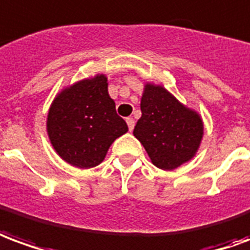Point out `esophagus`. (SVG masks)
Listing matches in <instances>:
<instances>
[{
	"label": "esophagus",
	"mask_w": 250,
	"mask_h": 250,
	"mask_svg": "<svg viewBox=\"0 0 250 250\" xmlns=\"http://www.w3.org/2000/svg\"><path fill=\"white\" fill-rule=\"evenodd\" d=\"M126 124H128L129 130L132 132V130H133V128H134V120H133V118L128 117V118H126Z\"/></svg>",
	"instance_id": "34e87169"
}]
</instances>
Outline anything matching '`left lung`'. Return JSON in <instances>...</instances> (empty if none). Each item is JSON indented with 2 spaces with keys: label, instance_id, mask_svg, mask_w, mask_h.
Returning a JSON list of instances; mask_svg holds the SVG:
<instances>
[{
  "label": "left lung",
  "instance_id": "obj_1",
  "mask_svg": "<svg viewBox=\"0 0 250 250\" xmlns=\"http://www.w3.org/2000/svg\"><path fill=\"white\" fill-rule=\"evenodd\" d=\"M141 118L133 134L152 163L160 169H175L194 157L203 136L196 111L183 106L163 86L145 84Z\"/></svg>",
  "mask_w": 250,
  "mask_h": 250
}]
</instances>
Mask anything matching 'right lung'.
Returning <instances> with one entry per match:
<instances>
[{"mask_svg":"<svg viewBox=\"0 0 250 250\" xmlns=\"http://www.w3.org/2000/svg\"><path fill=\"white\" fill-rule=\"evenodd\" d=\"M47 132L64 162L91 168L104 162L111 143L128 132L107 93V78L91 79L64 88L49 107Z\"/></svg>","mask_w":250,"mask_h":250,"instance_id":"add662e5","label":"right lung"}]
</instances>
